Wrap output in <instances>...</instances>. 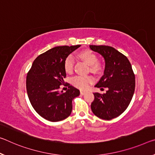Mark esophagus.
I'll list each match as a JSON object with an SVG mask.
<instances>
[{"mask_svg":"<svg viewBox=\"0 0 155 155\" xmlns=\"http://www.w3.org/2000/svg\"><path fill=\"white\" fill-rule=\"evenodd\" d=\"M86 94V92H85V91H81V95H84Z\"/></svg>","mask_w":155,"mask_h":155,"instance_id":"1","label":"esophagus"}]
</instances>
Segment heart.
<instances>
[{
	"label": "heart",
	"instance_id": "b5f03b06",
	"mask_svg": "<svg viewBox=\"0 0 155 155\" xmlns=\"http://www.w3.org/2000/svg\"><path fill=\"white\" fill-rule=\"evenodd\" d=\"M78 57L84 61L88 65H90V69L92 72H98L100 70L101 65L97 62L98 57L96 53L89 49L83 50L77 54ZM74 60L72 55H68L65 58L63 63V67L66 73L71 74L73 71ZM72 84L75 87L79 88L81 90H86L89 87L91 83L94 82V78L91 76H82L78 75L74 77L72 80Z\"/></svg>",
	"mask_w": 155,
	"mask_h": 155
}]
</instances>
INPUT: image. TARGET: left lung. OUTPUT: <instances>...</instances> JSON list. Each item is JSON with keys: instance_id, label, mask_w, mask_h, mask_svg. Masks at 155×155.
I'll return each instance as SVG.
<instances>
[{"instance_id": "1", "label": "left lung", "mask_w": 155, "mask_h": 155, "mask_svg": "<svg viewBox=\"0 0 155 155\" xmlns=\"http://www.w3.org/2000/svg\"><path fill=\"white\" fill-rule=\"evenodd\" d=\"M92 50L104 58V75L95 87H107L105 94L94 93L91 109L97 117L110 120L121 115L130 103L135 88V76L126 56L106 45H90Z\"/></svg>"}]
</instances>
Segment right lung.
Returning <instances> with one entry per match:
<instances>
[{"mask_svg":"<svg viewBox=\"0 0 155 155\" xmlns=\"http://www.w3.org/2000/svg\"><path fill=\"white\" fill-rule=\"evenodd\" d=\"M81 45L58 46L39 55L34 61L26 78L27 92L35 111L46 120L56 122L70 116L72 100L80 91L69 85V89L60 93V85L65 83V58Z\"/></svg>","mask_w":155,"mask_h":155,"instance_id":"right-lung-1","label":"right lung"}]
</instances>
